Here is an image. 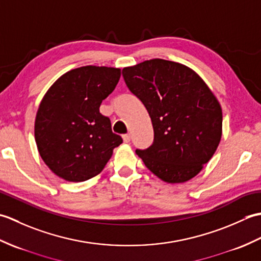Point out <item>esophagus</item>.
I'll list each match as a JSON object with an SVG mask.
<instances>
[{
	"label": "esophagus",
	"instance_id": "34e87169",
	"mask_svg": "<svg viewBox=\"0 0 261 261\" xmlns=\"http://www.w3.org/2000/svg\"><path fill=\"white\" fill-rule=\"evenodd\" d=\"M122 138H123V141H124V142H130V140H131V136H130V134L123 135V136H122Z\"/></svg>",
	"mask_w": 261,
	"mask_h": 261
}]
</instances>
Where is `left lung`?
I'll return each mask as SVG.
<instances>
[{
	"label": "left lung",
	"instance_id": "obj_1",
	"mask_svg": "<svg viewBox=\"0 0 261 261\" xmlns=\"http://www.w3.org/2000/svg\"><path fill=\"white\" fill-rule=\"evenodd\" d=\"M127 88L145 105L152 145L136 152L160 179L176 184L195 177L222 137V109L195 71L179 63L150 59L122 69Z\"/></svg>",
	"mask_w": 261,
	"mask_h": 261
}]
</instances>
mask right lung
<instances>
[{
	"label": "right lung",
	"instance_id": "right-lung-1",
	"mask_svg": "<svg viewBox=\"0 0 261 261\" xmlns=\"http://www.w3.org/2000/svg\"><path fill=\"white\" fill-rule=\"evenodd\" d=\"M120 68L84 66L60 76L39 105L35 138L43 162L67 181L98 175L122 143L99 105L118 84Z\"/></svg>",
	"mask_w": 261,
	"mask_h": 261
}]
</instances>
